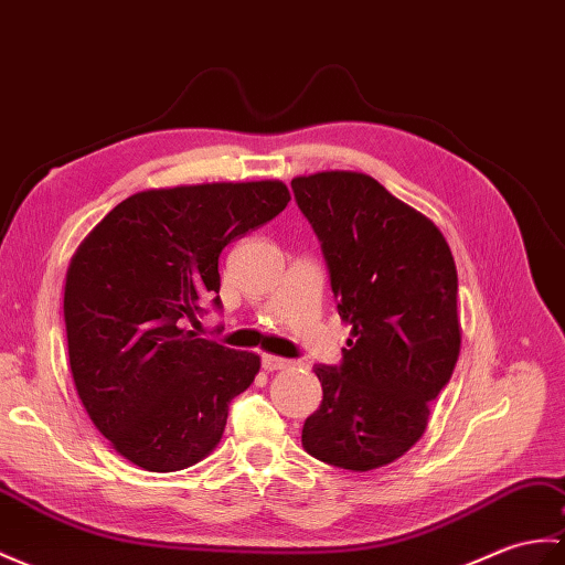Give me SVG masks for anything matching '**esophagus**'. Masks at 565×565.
I'll return each mask as SVG.
<instances>
[{
  "mask_svg": "<svg viewBox=\"0 0 565 565\" xmlns=\"http://www.w3.org/2000/svg\"><path fill=\"white\" fill-rule=\"evenodd\" d=\"M291 363L294 361L281 359V356H274V353H262V369H265V371H284Z\"/></svg>",
  "mask_w": 565,
  "mask_h": 565,
  "instance_id": "34e87169",
  "label": "esophagus"
}]
</instances>
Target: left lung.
I'll list each match as a JSON object with an SVG mask.
<instances>
[{"mask_svg": "<svg viewBox=\"0 0 565 565\" xmlns=\"http://www.w3.org/2000/svg\"><path fill=\"white\" fill-rule=\"evenodd\" d=\"M291 188L322 243L339 318L351 324L342 365H315L322 404L306 418L303 448L351 471L385 467L424 436L460 356L450 245L365 173L324 170Z\"/></svg>", "mask_w": 565, "mask_h": 565, "instance_id": "8db88e82", "label": "left lung"}]
</instances>
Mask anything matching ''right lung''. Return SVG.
Instances as JSON below:
<instances>
[{"label":"right lung","instance_id":"1","mask_svg":"<svg viewBox=\"0 0 565 565\" xmlns=\"http://www.w3.org/2000/svg\"><path fill=\"white\" fill-rule=\"evenodd\" d=\"M281 180L143 190L90 231L67 269L70 369L90 422L147 471L192 467L221 443L259 356L188 330L221 306L218 255L281 214Z\"/></svg>","mask_w":565,"mask_h":565}]
</instances>
